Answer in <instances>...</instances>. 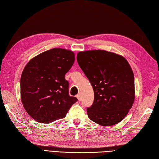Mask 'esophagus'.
Here are the masks:
<instances>
[{
	"label": "esophagus",
	"instance_id": "esophagus-1",
	"mask_svg": "<svg viewBox=\"0 0 159 159\" xmlns=\"http://www.w3.org/2000/svg\"><path fill=\"white\" fill-rule=\"evenodd\" d=\"M77 98H78V99L80 101L81 100V94H78V95H77Z\"/></svg>",
	"mask_w": 159,
	"mask_h": 159
}]
</instances>
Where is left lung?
I'll return each mask as SVG.
<instances>
[{
    "label": "left lung",
    "mask_w": 159,
    "mask_h": 159,
    "mask_svg": "<svg viewBox=\"0 0 159 159\" xmlns=\"http://www.w3.org/2000/svg\"><path fill=\"white\" fill-rule=\"evenodd\" d=\"M77 61L94 91L93 105L87 108L89 118L104 126L121 122L135 98L134 75L128 61L101 50L80 52Z\"/></svg>",
    "instance_id": "left-lung-1"
}]
</instances>
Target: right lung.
Masks as SVG:
<instances>
[{"mask_svg":"<svg viewBox=\"0 0 159 159\" xmlns=\"http://www.w3.org/2000/svg\"><path fill=\"white\" fill-rule=\"evenodd\" d=\"M72 51L52 48L27 63L21 76V99L26 112L40 123L64 118L78 98L69 95L65 74L74 62Z\"/></svg>","mask_w":159,"mask_h":159,"instance_id":"right-lung-1","label":"right lung"}]
</instances>
